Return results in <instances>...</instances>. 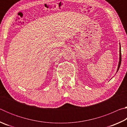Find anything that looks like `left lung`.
Instances as JSON below:
<instances>
[{"label":"left lung","instance_id":"left-lung-1","mask_svg":"<svg viewBox=\"0 0 127 127\" xmlns=\"http://www.w3.org/2000/svg\"><path fill=\"white\" fill-rule=\"evenodd\" d=\"M119 64H118V69H117V71H118L119 70V67L120 66V64H121V61H122V55H121V47H120V48H119Z\"/></svg>","mask_w":127,"mask_h":127}]
</instances>
